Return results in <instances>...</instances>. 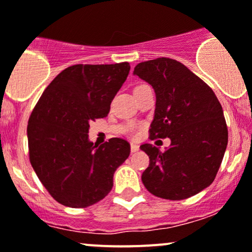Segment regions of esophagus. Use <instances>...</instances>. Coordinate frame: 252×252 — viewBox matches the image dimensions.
<instances>
[{"label": "esophagus", "instance_id": "1", "mask_svg": "<svg viewBox=\"0 0 252 252\" xmlns=\"http://www.w3.org/2000/svg\"><path fill=\"white\" fill-rule=\"evenodd\" d=\"M139 146H137L136 144H131L130 145V151H131V153H134V152H137V151H139Z\"/></svg>", "mask_w": 252, "mask_h": 252}]
</instances>
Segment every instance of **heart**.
<instances>
[{"label":"heart","mask_w":252,"mask_h":252,"mask_svg":"<svg viewBox=\"0 0 252 252\" xmlns=\"http://www.w3.org/2000/svg\"><path fill=\"white\" fill-rule=\"evenodd\" d=\"M140 131V126H136V124H130L128 128V134L131 135V136H136Z\"/></svg>","instance_id":"b5f03b06"}]
</instances>
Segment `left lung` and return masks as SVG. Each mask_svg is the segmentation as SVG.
<instances>
[{"instance_id":"obj_1","label":"left lung","mask_w":252,"mask_h":252,"mask_svg":"<svg viewBox=\"0 0 252 252\" xmlns=\"http://www.w3.org/2000/svg\"><path fill=\"white\" fill-rule=\"evenodd\" d=\"M134 75L156 93L151 140H171L163 152L151 144L140 146L150 157L141 176L145 187L156 197L170 200L197 194L215 180L228 142L219 99L184 63L169 58L137 63Z\"/></svg>"}]
</instances>
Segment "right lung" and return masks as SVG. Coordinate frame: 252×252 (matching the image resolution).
<instances>
[{
	"label": "right lung",
	"instance_id": "obj_1",
	"mask_svg": "<svg viewBox=\"0 0 252 252\" xmlns=\"http://www.w3.org/2000/svg\"><path fill=\"white\" fill-rule=\"evenodd\" d=\"M129 70L128 63L70 66L33 108L28 126L30 163L58 203L87 208L112 189L113 174L130 155V145L119 137L94 145L89 124L108 115Z\"/></svg>",
	"mask_w": 252,
	"mask_h": 252
}]
</instances>
